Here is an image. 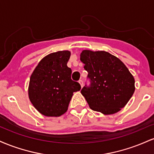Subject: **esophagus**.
Segmentation results:
<instances>
[{
    "label": "esophagus",
    "instance_id": "1",
    "mask_svg": "<svg viewBox=\"0 0 154 154\" xmlns=\"http://www.w3.org/2000/svg\"><path fill=\"white\" fill-rule=\"evenodd\" d=\"M79 85H80V86H81V88H82L83 87V82H82V80H79Z\"/></svg>",
    "mask_w": 154,
    "mask_h": 154
}]
</instances>
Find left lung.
<instances>
[{
    "label": "left lung",
    "mask_w": 154,
    "mask_h": 154,
    "mask_svg": "<svg viewBox=\"0 0 154 154\" xmlns=\"http://www.w3.org/2000/svg\"><path fill=\"white\" fill-rule=\"evenodd\" d=\"M80 60L88 72L91 86L81 93L92 110L105 115L118 112L135 92V79L122 61L106 51L83 50Z\"/></svg>",
    "instance_id": "8db88e82"
}]
</instances>
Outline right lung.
I'll list each match as a JSON object with an SVG mask.
<instances>
[{"mask_svg": "<svg viewBox=\"0 0 154 154\" xmlns=\"http://www.w3.org/2000/svg\"><path fill=\"white\" fill-rule=\"evenodd\" d=\"M70 56L69 51L51 53L40 60L31 75L29 98L44 116H60L66 112L73 93L81 89L71 79L72 69L67 66Z\"/></svg>", "mask_w": 154, "mask_h": 154, "instance_id": "obj_1", "label": "right lung"}]
</instances>
